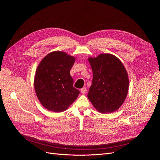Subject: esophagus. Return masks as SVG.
Returning a JSON list of instances; mask_svg holds the SVG:
<instances>
[{"label": "esophagus", "mask_w": 160, "mask_h": 160, "mask_svg": "<svg viewBox=\"0 0 160 160\" xmlns=\"http://www.w3.org/2000/svg\"><path fill=\"white\" fill-rule=\"evenodd\" d=\"M80 91H81L82 94H85L86 93V91H87L86 88H85V87H83V88H81V90H80Z\"/></svg>", "instance_id": "34e87169"}]
</instances>
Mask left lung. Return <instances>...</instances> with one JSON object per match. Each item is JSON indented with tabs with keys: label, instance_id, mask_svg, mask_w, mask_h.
I'll list each match as a JSON object with an SVG mask.
<instances>
[{
	"label": "left lung",
	"instance_id": "obj_1",
	"mask_svg": "<svg viewBox=\"0 0 160 160\" xmlns=\"http://www.w3.org/2000/svg\"><path fill=\"white\" fill-rule=\"evenodd\" d=\"M88 60L93 72L88 99L100 112L115 111L123 104L128 91V73L123 64L110 54H101Z\"/></svg>",
	"mask_w": 160,
	"mask_h": 160
}]
</instances>
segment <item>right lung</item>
Segmentation results:
<instances>
[{
    "mask_svg": "<svg viewBox=\"0 0 160 160\" xmlns=\"http://www.w3.org/2000/svg\"><path fill=\"white\" fill-rule=\"evenodd\" d=\"M75 61L73 56L54 51L38 64L34 78L36 95L42 105L49 111L62 112L78 98L80 91L73 87L70 74Z\"/></svg>",
    "mask_w": 160,
    "mask_h": 160,
    "instance_id": "obj_1",
    "label": "right lung"
}]
</instances>
